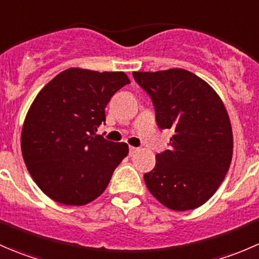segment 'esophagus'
<instances>
[{
    "mask_svg": "<svg viewBox=\"0 0 259 259\" xmlns=\"http://www.w3.org/2000/svg\"><path fill=\"white\" fill-rule=\"evenodd\" d=\"M129 151H130V154H135V153H138V151H139V148H135V146H129Z\"/></svg>",
    "mask_w": 259,
    "mask_h": 259,
    "instance_id": "esophagus-1",
    "label": "esophagus"
}]
</instances>
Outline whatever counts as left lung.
Listing matches in <instances>:
<instances>
[{
  "label": "left lung",
  "instance_id": "obj_1",
  "mask_svg": "<svg viewBox=\"0 0 259 259\" xmlns=\"http://www.w3.org/2000/svg\"><path fill=\"white\" fill-rule=\"evenodd\" d=\"M133 76L153 100L158 126L174 132L170 149L144 174L146 187L169 209H195L217 192L231 165L233 133L226 106L209 83L187 70Z\"/></svg>",
  "mask_w": 259,
  "mask_h": 259
}]
</instances>
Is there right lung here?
Returning a JSON list of instances; mask_svg holds the SVG:
<instances>
[{
    "label": "right lung",
    "instance_id": "add662e5",
    "mask_svg": "<svg viewBox=\"0 0 259 259\" xmlns=\"http://www.w3.org/2000/svg\"><path fill=\"white\" fill-rule=\"evenodd\" d=\"M130 83L122 71L71 67L46 83L31 104L21 150L37 187L57 203L85 205L104 193L129 153L96 135L111 96Z\"/></svg>",
    "mask_w": 259,
    "mask_h": 259
}]
</instances>
